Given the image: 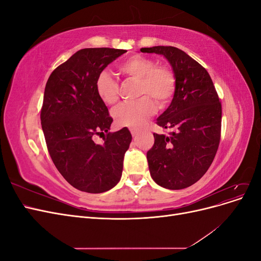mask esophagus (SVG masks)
I'll return each mask as SVG.
<instances>
[{
    "mask_svg": "<svg viewBox=\"0 0 261 261\" xmlns=\"http://www.w3.org/2000/svg\"><path fill=\"white\" fill-rule=\"evenodd\" d=\"M130 134L133 137H136L137 136V130L135 128H130Z\"/></svg>",
    "mask_w": 261,
    "mask_h": 261,
    "instance_id": "obj_1",
    "label": "esophagus"
}]
</instances>
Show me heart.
<instances>
[{
  "label": "heart",
  "instance_id": "1",
  "mask_svg": "<svg viewBox=\"0 0 261 261\" xmlns=\"http://www.w3.org/2000/svg\"><path fill=\"white\" fill-rule=\"evenodd\" d=\"M120 73L138 82V96L135 102H127L116 107L112 115L117 125L138 128L155 110L167 107L175 92V76L165 66H156L155 62L143 55H134L118 65ZM96 92L103 103L111 106L118 99V85L107 72H101L97 78Z\"/></svg>",
  "mask_w": 261,
  "mask_h": 261
}]
</instances>
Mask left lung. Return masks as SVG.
<instances>
[{"label": "left lung", "mask_w": 261, "mask_h": 261, "mask_svg": "<svg viewBox=\"0 0 261 261\" xmlns=\"http://www.w3.org/2000/svg\"><path fill=\"white\" fill-rule=\"evenodd\" d=\"M167 59L175 76L171 105L156 124L172 129L153 134L147 152L150 175L158 185L183 189L199 180L211 165L220 143L222 109L211 77L198 62L174 46L141 48Z\"/></svg>", "instance_id": "8db88e82"}]
</instances>
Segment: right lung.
I'll return each mask as SVG.
<instances>
[{"mask_svg": "<svg viewBox=\"0 0 261 261\" xmlns=\"http://www.w3.org/2000/svg\"><path fill=\"white\" fill-rule=\"evenodd\" d=\"M126 50L82 49L55 68L45 85L41 126L55 167L82 192L99 194L122 176L123 159L132 141L127 127L110 133L113 118L96 92L97 76ZM96 144L94 135H104Z\"/></svg>", "mask_w": 261, "mask_h": 261, "instance_id": "obj_1", "label": "right lung"}]
</instances>
